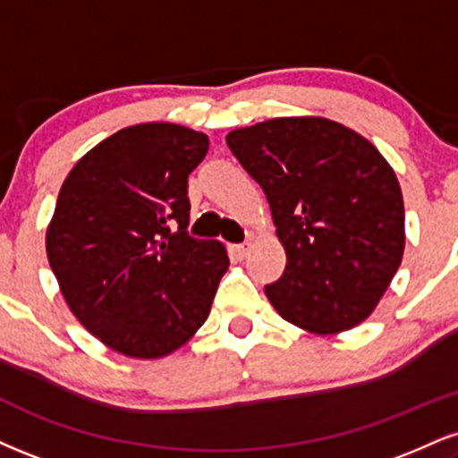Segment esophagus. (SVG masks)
I'll list each match as a JSON object with an SVG mask.
<instances>
[{
    "label": "esophagus",
    "mask_w": 458,
    "mask_h": 458,
    "mask_svg": "<svg viewBox=\"0 0 458 458\" xmlns=\"http://www.w3.org/2000/svg\"><path fill=\"white\" fill-rule=\"evenodd\" d=\"M250 251H251L250 241H245V243H239V245H233V253L236 258H241V260L247 258V253H250Z\"/></svg>",
    "instance_id": "esophagus-1"
}]
</instances>
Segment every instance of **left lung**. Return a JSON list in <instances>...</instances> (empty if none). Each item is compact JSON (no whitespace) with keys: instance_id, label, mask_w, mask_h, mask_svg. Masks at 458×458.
Instances as JSON below:
<instances>
[{"instance_id":"left-lung-1","label":"left lung","mask_w":458,"mask_h":458,"mask_svg":"<svg viewBox=\"0 0 458 458\" xmlns=\"http://www.w3.org/2000/svg\"><path fill=\"white\" fill-rule=\"evenodd\" d=\"M260 183L285 271L267 285L290 324L337 335L371 316L405 250L399 181L382 153L324 117H277L225 136Z\"/></svg>"}]
</instances>
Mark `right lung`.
I'll return each mask as SVG.
<instances>
[{
  "mask_svg": "<svg viewBox=\"0 0 458 458\" xmlns=\"http://www.w3.org/2000/svg\"><path fill=\"white\" fill-rule=\"evenodd\" d=\"M208 151L202 131L139 123L108 136L65 176L47 256L76 319L110 350L162 358L211 311L228 253L187 234V176Z\"/></svg>",
  "mask_w": 458,
  "mask_h": 458,
  "instance_id": "1",
  "label": "right lung"
}]
</instances>
